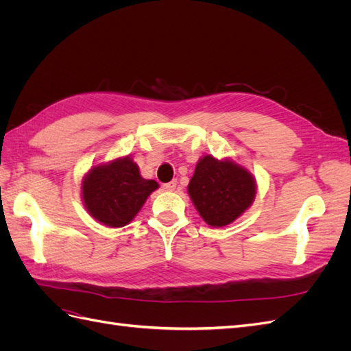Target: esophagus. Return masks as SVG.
<instances>
[{
  "instance_id": "esophagus-1",
  "label": "esophagus",
  "mask_w": 351,
  "mask_h": 351,
  "mask_svg": "<svg viewBox=\"0 0 351 351\" xmlns=\"http://www.w3.org/2000/svg\"><path fill=\"white\" fill-rule=\"evenodd\" d=\"M162 187H164V190H168V192H173V190L177 187V180H173V182L165 183Z\"/></svg>"
}]
</instances>
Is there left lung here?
Here are the masks:
<instances>
[{
    "label": "left lung",
    "mask_w": 351,
    "mask_h": 351,
    "mask_svg": "<svg viewBox=\"0 0 351 351\" xmlns=\"http://www.w3.org/2000/svg\"><path fill=\"white\" fill-rule=\"evenodd\" d=\"M187 192L206 224L224 227L252 205L256 182L246 168L231 159L219 161L206 155L199 159Z\"/></svg>",
    "instance_id": "8db88e82"
}]
</instances>
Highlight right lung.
Here are the masks:
<instances>
[{
  "label": "right lung",
  "instance_id": "obj_1",
  "mask_svg": "<svg viewBox=\"0 0 351 351\" xmlns=\"http://www.w3.org/2000/svg\"><path fill=\"white\" fill-rule=\"evenodd\" d=\"M130 156L93 167L82 182V197L89 214L104 226L124 227L136 217L154 190Z\"/></svg>",
  "mask_w": 351,
  "mask_h": 351
}]
</instances>
